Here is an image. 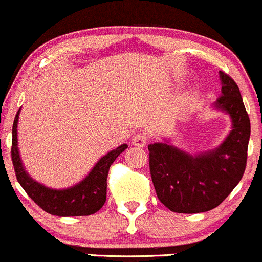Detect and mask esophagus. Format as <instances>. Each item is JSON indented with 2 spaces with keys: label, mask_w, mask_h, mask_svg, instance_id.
Masks as SVG:
<instances>
[{
  "label": "esophagus",
  "mask_w": 262,
  "mask_h": 262,
  "mask_svg": "<svg viewBox=\"0 0 262 262\" xmlns=\"http://www.w3.org/2000/svg\"><path fill=\"white\" fill-rule=\"evenodd\" d=\"M131 142L132 145H135V146H139V147L145 146L147 142V135L145 134V132H137V134L134 135Z\"/></svg>",
  "instance_id": "obj_1"
}]
</instances>
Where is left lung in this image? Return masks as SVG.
Masks as SVG:
<instances>
[{
	"label": "left lung",
	"mask_w": 262,
	"mask_h": 262,
	"mask_svg": "<svg viewBox=\"0 0 262 262\" xmlns=\"http://www.w3.org/2000/svg\"><path fill=\"white\" fill-rule=\"evenodd\" d=\"M222 95L215 110L228 113L232 131L216 149L188 154L165 142L149 149V165L158 199L174 213L196 214L216 208L242 178L247 163L251 123L239 88L219 71Z\"/></svg>",
	"instance_id": "8db88e82"
}]
</instances>
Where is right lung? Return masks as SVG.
I'll list each match as a JSON object with an SVG mask.
<instances>
[{
  "label": "right lung",
  "mask_w": 262,
  "mask_h": 262,
  "mask_svg": "<svg viewBox=\"0 0 262 262\" xmlns=\"http://www.w3.org/2000/svg\"><path fill=\"white\" fill-rule=\"evenodd\" d=\"M19 115L20 110L17 111L12 125L11 158L17 181L28 196L46 213L56 216L90 215L100 210L107 199V177L111 164L121 152L127 149V145L122 144L100 158L81 182L63 190H53L33 180L24 169L17 149Z\"/></svg>",
  "instance_id": "right-lung-1"
}]
</instances>
